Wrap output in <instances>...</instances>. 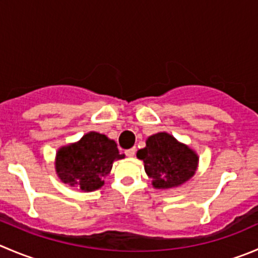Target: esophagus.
Listing matches in <instances>:
<instances>
[{
	"label": "esophagus",
	"instance_id": "obj_1",
	"mask_svg": "<svg viewBox=\"0 0 258 258\" xmlns=\"http://www.w3.org/2000/svg\"><path fill=\"white\" fill-rule=\"evenodd\" d=\"M124 154H126L128 157H132L135 154H136V149H135V147H132V149L126 150V151H124Z\"/></svg>",
	"mask_w": 258,
	"mask_h": 258
}]
</instances>
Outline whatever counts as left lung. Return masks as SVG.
<instances>
[{"instance_id":"obj_1","label":"left lung","mask_w":258,"mask_h":258,"mask_svg":"<svg viewBox=\"0 0 258 258\" xmlns=\"http://www.w3.org/2000/svg\"><path fill=\"white\" fill-rule=\"evenodd\" d=\"M145 164V171L157 189L179 186L196 174L198 156L192 150L177 142L166 132L152 135L146 147L137 151Z\"/></svg>"}]
</instances>
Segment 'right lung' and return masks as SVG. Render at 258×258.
<instances>
[{"label":"right lung","instance_id":"1","mask_svg":"<svg viewBox=\"0 0 258 258\" xmlns=\"http://www.w3.org/2000/svg\"><path fill=\"white\" fill-rule=\"evenodd\" d=\"M117 144L104 135L89 132L77 144L61 147L56 154V172L62 182L84 191H93L104 184L114 160L123 159Z\"/></svg>","mask_w":258,"mask_h":258}]
</instances>
